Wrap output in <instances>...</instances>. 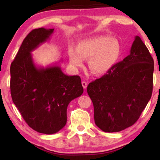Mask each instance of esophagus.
Listing matches in <instances>:
<instances>
[{
  "instance_id": "esophagus-1",
  "label": "esophagus",
  "mask_w": 160,
  "mask_h": 160,
  "mask_svg": "<svg viewBox=\"0 0 160 160\" xmlns=\"http://www.w3.org/2000/svg\"><path fill=\"white\" fill-rule=\"evenodd\" d=\"M82 85L83 87V88L85 89V90H86L87 87H88V83H87L85 81H82Z\"/></svg>"
}]
</instances>
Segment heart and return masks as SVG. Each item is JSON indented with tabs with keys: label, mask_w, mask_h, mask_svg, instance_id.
<instances>
[{
	"label": "heart",
	"mask_w": 160,
	"mask_h": 160,
	"mask_svg": "<svg viewBox=\"0 0 160 160\" xmlns=\"http://www.w3.org/2000/svg\"><path fill=\"white\" fill-rule=\"evenodd\" d=\"M119 53L120 47L116 40L108 36H98L80 42L76 50L70 48L68 58L74 68L82 66L84 60L89 59L88 67L92 73L102 75L113 66Z\"/></svg>",
	"instance_id": "obj_1"
}]
</instances>
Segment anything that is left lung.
<instances>
[{
  "label": "left lung",
  "instance_id": "left-lung-1",
  "mask_svg": "<svg viewBox=\"0 0 160 160\" xmlns=\"http://www.w3.org/2000/svg\"><path fill=\"white\" fill-rule=\"evenodd\" d=\"M153 71L152 57L135 36L129 55L88 86L96 126L113 132L133 125L151 98Z\"/></svg>",
  "mask_w": 160,
  "mask_h": 160
}]
</instances>
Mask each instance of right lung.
I'll list each match as a JSON object with an SVG mask.
<instances>
[{
    "label": "right lung",
    "instance_id": "obj_1",
    "mask_svg": "<svg viewBox=\"0 0 160 160\" xmlns=\"http://www.w3.org/2000/svg\"><path fill=\"white\" fill-rule=\"evenodd\" d=\"M54 29L31 31L10 66V93L24 120L34 131L53 134L66 126L69 103L83 93L78 75L64 74L57 64L37 66L32 52L49 39Z\"/></svg>",
    "mask_w": 160,
    "mask_h": 160
}]
</instances>
